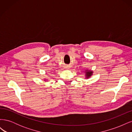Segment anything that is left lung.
<instances>
[{"label": "left lung", "instance_id": "obj_1", "mask_svg": "<svg viewBox=\"0 0 132 132\" xmlns=\"http://www.w3.org/2000/svg\"><path fill=\"white\" fill-rule=\"evenodd\" d=\"M85 78L88 79L90 77H91V76H92L93 73V71L92 70H86L85 71Z\"/></svg>", "mask_w": 132, "mask_h": 132}]
</instances>
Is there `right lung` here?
Returning a JSON list of instances; mask_svg holds the SVG:
<instances>
[{"label":"right lung","instance_id":"1","mask_svg":"<svg viewBox=\"0 0 132 132\" xmlns=\"http://www.w3.org/2000/svg\"><path fill=\"white\" fill-rule=\"evenodd\" d=\"M45 80H46V79H45Z\"/></svg>","mask_w":132,"mask_h":132}]
</instances>
